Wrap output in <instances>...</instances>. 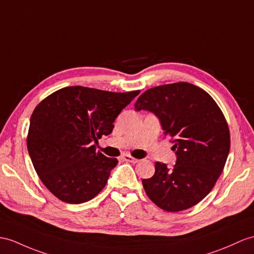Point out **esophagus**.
Returning <instances> with one entry per match:
<instances>
[{"mask_svg": "<svg viewBox=\"0 0 254 254\" xmlns=\"http://www.w3.org/2000/svg\"><path fill=\"white\" fill-rule=\"evenodd\" d=\"M123 159L126 160V162L132 163V164H135V163L139 162V159L134 158V157H132V156H130V155H128V154H125V155H123Z\"/></svg>", "mask_w": 254, "mask_h": 254, "instance_id": "obj_1", "label": "esophagus"}]
</instances>
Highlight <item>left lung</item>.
I'll return each mask as SVG.
<instances>
[{"label":"left lung","instance_id":"1","mask_svg":"<svg viewBox=\"0 0 254 254\" xmlns=\"http://www.w3.org/2000/svg\"><path fill=\"white\" fill-rule=\"evenodd\" d=\"M134 109L157 117L177 156L172 168L157 162L154 176L142 180L148 198L168 212L197 205L213 189L230 153V129L218 104L205 90L181 82L147 89Z\"/></svg>","mask_w":254,"mask_h":254}]
</instances>
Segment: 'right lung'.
I'll return each mask as SVG.
<instances>
[{"instance_id":"right-lung-1","label":"right lung","mask_w":254,"mask_h":254,"mask_svg":"<svg viewBox=\"0 0 254 254\" xmlns=\"http://www.w3.org/2000/svg\"><path fill=\"white\" fill-rule=\"evenodd\" d=\"M139 94L72 86L34 109L28 152L36 174L57 198L82 203L106 187L119 160L96 152L91 143L112 132L116 117Z\"/></svg>"}]
</instances>
